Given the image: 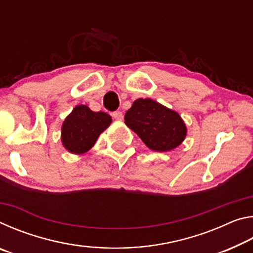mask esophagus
I'll return each instance as SVG.
<instances>
[{"mask_svg":"<svg viewBox=\"0 0 253 253\" xmlns=\"http://www.w3.org/2000/svg\"><path fill=\"white\" fill-rule=\"evenodd\" d=\"M113 117L116 119V121H123V118H124V115H123V113L122 111H114L113 113Z\"/></svg>","mask_w":253,"mask_h":253,"instance_id":"esophagus-1","label":"esophagus"}]
</instances>
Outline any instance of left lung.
<instances>
[{"label":"left lung","instance_id":"left-lung-1","mask_svg":"<svg viewBox=\"0 0 253 253\" xmlns=\"http://www.w3.org/2000/svg\"><path fill=\"white\" fill-rule=\"evenodd\" d=\"M125 124L155 152L176 148L187 132L185 123L176 111L149 98L134 101L125 114Z\"/></svg>","mask_w":253,"mask_h":253}]
</instances>
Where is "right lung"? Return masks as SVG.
<instances>
[{
    "instance_id": "1",
    "label": "right lung",
    "mask_w": 253,
    "mask_h": 253,
    "mask_svg": "<svg viewBox=\"0 0 253 253\" xmlns=\"http://www.w3.org/2000/svg\"><path fill=\"white\" fill-rule=\"evenodd\" d=\"M110 124L111 117L104 111L95 113L85 105L76 106L62 124V145L72 154H84L95 145Z\"/></svg>"
}]
</instances>
